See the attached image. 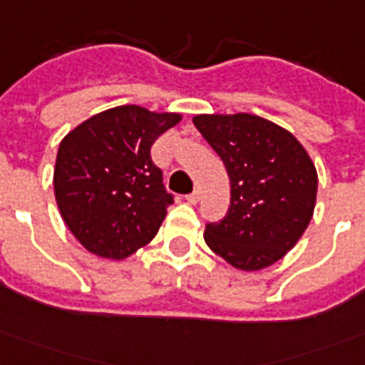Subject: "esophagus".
I'll use <instances>...</instances> for the list:
<instances>
[{"label": "esophagus", "mask_w": 365, "mask_h": 365, "mask_svg": "<svg viewBox=\"0 0 365 365\" xmlns=\"http://www.w3.org/2000/svg\"><path fill=\"white\" fill-rule=\"evenodd\" d=\"M200 194H202L200 188H194L192 192H190V194H188V196H186V200L190 202V204H196V202L200 200Z\"/></svg>", "instance_id": "1"}]
</instances>
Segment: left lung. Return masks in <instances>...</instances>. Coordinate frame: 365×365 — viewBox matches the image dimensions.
<instances>
[{"label":"left lung","mask_w":365,"mask_h":365,"mask_svg":"<svg viewBox=\"0 0 365 365\" xmlns=\"http://www.w3.org/2000/svg\"><path fill=\"white\" fill-rule=\"evenodd\" d=\"M192 122L222 157L231 182L230 210L206 225V245L245 272L278 262L313 217L317 171L311 157L294 134L255 114H198Z\"/></svg>","instance_id":"obj_1"}]
</instances>
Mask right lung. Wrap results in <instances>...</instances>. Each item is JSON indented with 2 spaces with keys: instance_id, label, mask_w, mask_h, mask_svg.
<instances>
[{
  "instance_id": "1",
  "label": "right lung",
  "mask_w": 365,
  "mask_h": 365,
  "mask_svg": "<svg viewBox=\"0 0 365 365\" xmlns=\"http://www.w3.org/2000/svg\"><path fill=\"white\" fill-rule=\"evenodd\" d=\"M180 118L138 105L114 106L81 122L60 142L56 202L87 251L122 260L155 237L173 194L151 161V145Z\"/></svg>"
}]
</instances>
